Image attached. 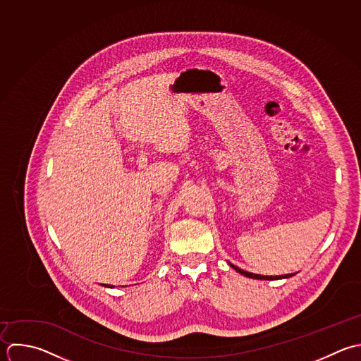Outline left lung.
Masks as SVG:
<instances>
[{
    "label": "left lung",
    "mask_w": 361,
    "mask_h": 361,
    "mask_svg": "<svg viewBox=\"0 0 361 361\" xmlns=\"http://www.w3.org/2000/svg\"><path fill=\"white\" fill-rule=\"evenodd\" d=\"M238 273H240V274H243V276H246V277H249V279H256V280H280V279H288V277H293L294 274H284V276H260V274H253V273H249V271H245V270H242V269H239V267H236V266H233V264H231Z\"/></svg>",
    "instance_id": "8db88e82"
}]
</instances>
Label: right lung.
Returning <instances> with one entry per match:
<instances>
[{"instance_id":"obj_1","label":"right lung","mask_w":361,"mask_h":361,"mask_svg":"<svg viewBox=\"0 0 361 361\" xmlns=\"http://www.w3.org/2000/svg\"><path fill=\"white\" fill-rule=\"evenodd\" d=\"M106 287H111V286H106Z\"/></svg>"}]
</instances>
